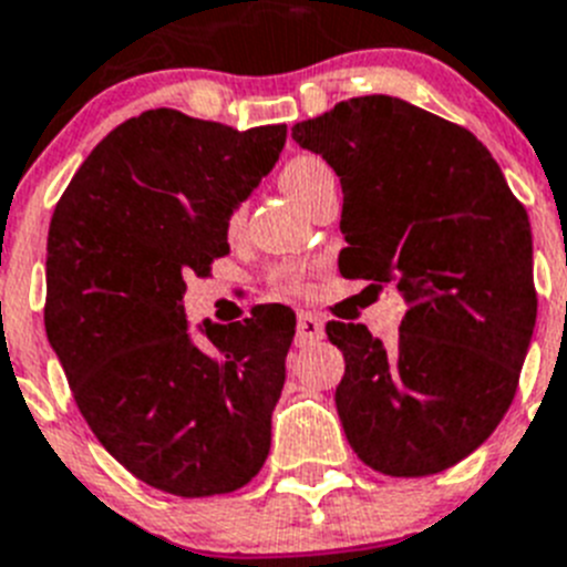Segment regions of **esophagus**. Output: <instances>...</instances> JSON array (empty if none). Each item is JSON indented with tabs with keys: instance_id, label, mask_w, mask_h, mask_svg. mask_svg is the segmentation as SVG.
Segmentation results:
<instances>
[{
	"instance_id": "obj_1",
	"label": "esophagus",
	"mask_w": 567,
	"mask_h": 567,
	"mask_svg": "<svg viewBox=\"0 0 567 567\" xmlns=\"http://www.w3.org/2000/svg\"><path fill=\"white\" fill-rule=\"evenodd\" d=\"M324 337V322L311 311H302L297 319V344H313Z\"/></svg>"
}]
</instances>
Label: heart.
<instances>
[{
	"label": "heart",
	"instance_id": "obj_1",
	"mask_svg": "<svg viewBox=\"0 0 567 567\" xmlns=\"http://www.w3.org/2000/svg\"><path fill=\"white\" fill-rule=\"evenodd\" d=\"M317 167H322V162L319 159H311V156H299V159H290L288 165L282 167V174H279V182H282L285 194L293 196L297 194V188L302 185L308 176L317 171ZM234 219H239V216H234ZM305 265H285V268L277 270V282L282 285V288L288 290H299L302 288V279H305Z\"/></svg>",
	"mask_w": 567,
	"mask_h": 567
}]
</instances>
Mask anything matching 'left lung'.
<instances>
[{"label":"left lung","instance_id":"obj_1","mask_svg":"<svg viewBox=\"0 0 567 567\" xmlns=\"http://www.w3.org/2000/svg\"><path fill=\"white\" fill-rule=\"evenodd\" d=\"M293 140L342 185L339 274L408 302L396 348L365 324L324 328L344 357V436L379 474H440L514 402L536 324L528 214L471 131L396 96L339 102Z\"/></svg>","mask_w":567,"mask_h":567}]
</instances>
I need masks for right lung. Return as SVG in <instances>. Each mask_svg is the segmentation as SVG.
Instances as JSON below:
<instances>
[{
	"label": "right lung",
	"instance_id": "right-lung-1",
	"mask_svg": "<svg viewBox=\"0 0 567 567\" xmlns=\"http://www.w3.org/2000/svg\"><path fill=\"white\" fill-rule=\"evenodd\" d=\"M285 136L145 111L93 147L53 210L48 342L107 454L165 494H230L268 460L297 317L202 322V348L182 297L230 250L228 219Z\"/></svg>",
	"mask_w": 567,
	"mask_h": 567
}]
</instances>
